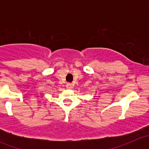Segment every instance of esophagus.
Segmentation results:
<instances>
[{
  "label": "esophagus",
  "instance_id": "obj_1",
  "mask_svg": "<svg viewBox=\"0 0 149 149\" xmlns=\"http://www.w3.org/2000/svg\"><path fill=\"white\" fill-rule=\"evenodd\" d=\"M72 86H73V85H72V84L68 83L67 84H66V87H67L68 88H71Z\"/></svg>",
  "mask_w": 149,
  "mask_h": 149
}]
</instances>
